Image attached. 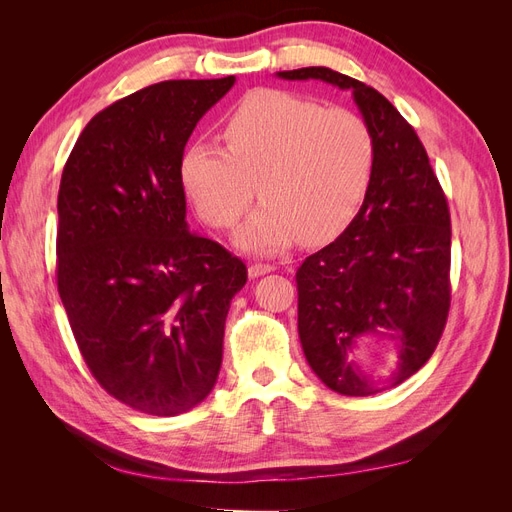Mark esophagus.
Listing matches in <instances>:
<instances>
[{"mask_svg":"<svg viewBox=\"0 0 512 512\" xmlns=\"http://www.w3.org/2000/svg\"><path fill=\"white\" fill-rule=\"evenodd\" d=\"M275 271L273 265H265V262H254V265H250V269H247V273H250V277H260V275H267Z\"/></svg>","mask_w":512,"mask_h":512,"instance_id":"34e87169","label":"esophagus"}]
</instances>
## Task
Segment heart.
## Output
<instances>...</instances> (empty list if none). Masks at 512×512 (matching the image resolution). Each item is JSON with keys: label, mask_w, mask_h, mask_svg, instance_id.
I'll return each mask as SVG.
<instances>
[{"label": "heart", "mask_w": 512, "mask_h": 512, "mask_svg": "<svg viewBox=\"0 0 512 512\" xmlns=\"http://www.w3.org/2000/svg\"><path fill=\"white\" fill-rule=\"evenodd\" d=\"M222 141L226 151L203 141L183 149L181 188L215 228L235 226L258 188L267 203L237 235L256 254L342 235L376 168V138L359 113L280 89L247 94L224 119Z\"/></svg>", "instance_id": "heart-1"}]
</instances>
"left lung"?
<instances>
[{
    "label": "left lung",
    "instance_id": "obj_1",
    "mask_svg": "<svg viewBox=\"0 0 512 512\" xmlns=\"http://www.w3.org/2000/svg\"><path fill=\"white\" fill-rule=\"evenodd\" d=\"M286 81L348 89L376 138V168L359 213L297 271L305 359L331 391L365 397L391 389L436 350L451 307V213L427 151L380 91L331 68L277 72ZM398 350L374 377L355 354L373 339Z\"/></svg>",
    "mask_w": 512,
    "mask_h": 512
}]
</instances>
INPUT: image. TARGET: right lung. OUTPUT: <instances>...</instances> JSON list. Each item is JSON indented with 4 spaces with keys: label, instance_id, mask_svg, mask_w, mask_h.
Here are the masks:
<instances>
[{
    "label": "right lung",
    "instance_id": "right-lung-1",
    "mask_svg": "<svg viewBox=\"0 0 512 512\" xmlns=\"http://www.w3.org/2000/svg\"><path fill=\"white\" fill-rule=\"evenodd\" d=\"M235 76L164 81L106 106L76 141L57 196V290L102 389L177 416L218 382L243 260L190 232L179 158Z\"/></svg>",
    "mask_w": 512,
    "mask_h": 512
}]
</instances>
